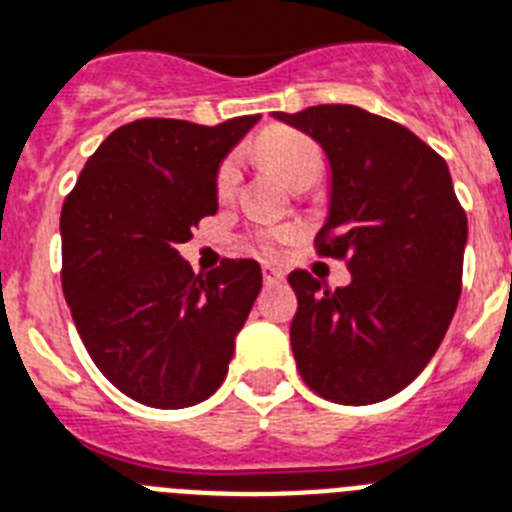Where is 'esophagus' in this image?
I'll list each match as a JSON object with an SVG mask.
<instances>
[{"label":"esophagus","instance_id":"34e87169","mask_svg":"<svg viewBox=\"0 0 512 512\" xmlns=\"http://www.w3.org/2000/svg\"><path fill=\"white\" fill-rule=\"evenodd\" d=\"M263 278H265V283H278V281H283V270L273 268V265H265Z\"/></svg>","mask_w":512,"mask_h":512}]
</instances>
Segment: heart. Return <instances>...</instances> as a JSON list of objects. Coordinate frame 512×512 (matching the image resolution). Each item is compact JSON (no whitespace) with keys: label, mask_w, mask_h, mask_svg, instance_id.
<instances>
[{"label":"heart","mask_w":512,"mask_h":512,"mask_svg":"<svg viewBox=\"0 0 512 512\" xmlns=\"http://www.w3.org/2000/svg\"><path fill=\"white\" fill-rule=\"evenodd\" d=\"M257 153L291 187L312 184L322 171V150L317 148L315 140H309L302 132L286 130V127H273V130L263 132V137L257 140ZM236 182H239V163L236 158H226L216 174L218 197L234 195ZM289 236V229H263L257 234V242L265 252H276L278 244L286 242Z\"/></svg>","instance_id":"heart-1"}]
</instances>
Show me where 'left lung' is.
I'll return each instance as SVG.
<instances>
[{"label":"left lung","instance_id":"8db88e82","mask_svg":"<svg viewBox=\"0 0 512 512\" xmlns=\"http://www.w3.org/2000/svg\"><path fill=\"white\" fill-rule=\"evenodd\" d=\"M325 150L330 203L317 252L349 257L330 291L294 270L296 369L325 401L369 406L422 375L458 307L468 223L448 163L411 130L359 106L273 111Z\"/></svg>","mask_w":512,"mask_h":512}]
</instances>
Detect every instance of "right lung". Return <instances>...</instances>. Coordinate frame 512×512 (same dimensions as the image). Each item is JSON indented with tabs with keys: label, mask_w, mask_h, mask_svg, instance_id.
<instances>
[{
	"label": "right lung",
	"mask_w": 512,
	"mask_h": 512,
	"mask_svg": "<svg viewBox=\"0 0 512 512\" xmlns=\"http://www.w3.org/2000/svg\"><path fill=\"white\" fill-rule=\"evenodd\" d=\"M257 119L124 124L62 205V289L77 333L103 377L143 406L187 409L216 393L263 289L255 260L195 276L176 249L218 210V166Z\"/></svg>",
	"instance_id": "add662e5"
}]
</instances>
